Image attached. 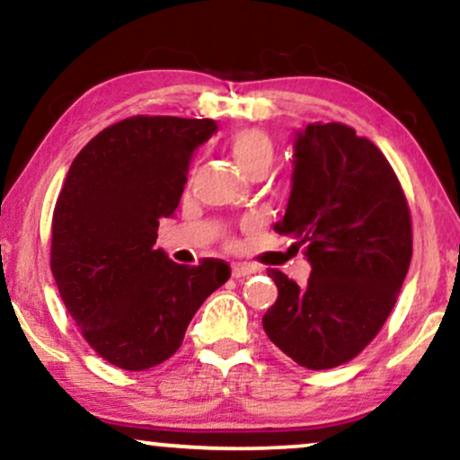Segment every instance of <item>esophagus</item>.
Segmentation results:
<instances>
[{"mask_svg": "<svg viewBox=\"0 0 460 460\" xmlns=\"http://www.w3.org/2000/svg\"><path fill=\"white\" fill-rule=\"evenodd\" d=\"M250 273H254V267L243 265V263H237L231 267V276L234 278H246V276H250Z\"/></svg>", "mask_w": 460, "mask_h": 460, "instance_id": "34e87169", "label": "esophagus"}]
</instances>
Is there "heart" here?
I'll return each mask as SVG.
<instances>
[{
    "mask_svg": "<svg viewBox=\"0 0 460 460\" xmlns=\"http://www.w3.org/2000/svg\"><path fill=\"white\" fill-rule=\"evenodd\" d=\"M231 155L240 170L248 176H254L259 172H267V167L273 161V139L263 129H240L231 136Z\"/></svg>",
    "mask_w": 460,
    "mask_h": 460,
    "instance_id": "heart-1",
    "label": "heart"
}]
</instances>
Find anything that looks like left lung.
I'll return each instance as SVG.
<instances>
[{
    "instance_id": "obj_1",
    "label": "left lung",
    "mask_w": 460,
    "mask_h": 460,
    "mask_svg": "<svg viewBox=\"0 0 460 460\" xmlns=\"http://www.w3.org/2000/svg\"><path fill=\"white\" fill-rule=\"evenodd\" d=\"M293 189L273 229L304 248V287L267 270L278 299L263 329L307 369L352 360L377 335L411 261V217L382 150L341 123H312L295 139Z\"/></svg>"
}]
</instances>
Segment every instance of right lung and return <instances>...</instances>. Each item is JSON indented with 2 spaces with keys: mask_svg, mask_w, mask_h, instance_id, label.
I'll list each match as a JSON object with an SVG mask.
<instances>
[{
  "mask_svg": "<svg viewBox=\"0 0 460 460\" xmlns=\"http://www.w3.org/2000/svg\"><path fill=\"white\" fill-rule=\"evenodd\" d=\"M212 119L131 116L75 155L52 212L50 270L69 316L103 360L144 371L178 350L190 318L229 280L220 259L178 265L155 248Z\"/></svg>",
  "mask_w": 460,
  "mask_h": 460,
  "instance_id": "obj_1",
  "label": "right lung"
}]
</instances>
